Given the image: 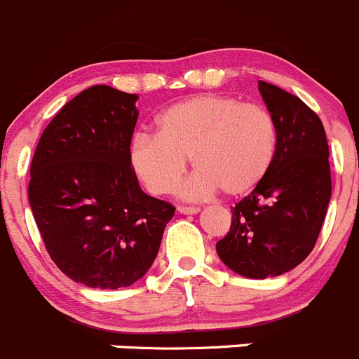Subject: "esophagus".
I'll return each instance as SVG.
<instances>
[{"label":"esophagus","mask_w":359,"mask_h":359,"mask_svg":"<svg viewBox=\"0 0 359 359\" xmlns=\"http://www.w3.org/2000/svg\"><path fill=\"white\" fill-rule=\"evenodd\" d=\"M177 210H179V213H184V215H196L198 212H200V208L198 206H177Z\"/></svg>","instance_id":"esophagus-1"}]
</instances>
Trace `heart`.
Instances as JSON below:
<instances>
[{"label":"heart","instance_id":"obj_1","mask_svg":"<svg viewBox=\"0 0 359 359\" xmlns=\"http://www.w3.org/2000/svg\"><path fill=\"white\" fill-rule=\"evenodd\" d=\"M276 147V123L266 107L203 93L159 112L156 133L133 137L130 163L146 189L158 196L179 186L191 158L196 173L180 187L184 200H201L219 189L240 198L262 182Z\"/></svg>","mask_w":359,"mask_h":359}]
</instances>
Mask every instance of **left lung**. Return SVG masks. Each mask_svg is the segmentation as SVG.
<instances>
[{
  "instance_id": "1",
  "label": "left lung",
  "mask_w": 359,
  "mask_h": 359,
  "mask_svg": "<svg viewBox=\"0 0 359 359\" xmlns=\"http://www.w3.org/2000/svg\"><path fill=\"white\" fill-rule=\"evenodd\" d=\"M259 92L276 123V156L262 182L231 208V229L215 247L231 271L252 280L288 273L313 252L332 198L321 119L280 86L259 81Z\"/></svg>"
}]
</instances>
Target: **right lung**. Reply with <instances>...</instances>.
Returning <instances> with one entry per match:
<instances>
[{
    "mask_svg": "<svg viewBox=\"0 0 359 359\" xmlns=\"http://www.w3.org/2000/svg\"><path fill=\"white\" fill-rule=\"evenodd\" d=\"M139 95L83 90L41 133L29 205L50 257L66 276L116 290L153 266L175 206L144 193L130 163Z\"/></svg>",
    "mask_w": 359,
    "mask_h": 359,
    "instance_id": "right-lung-1",
    "label": "right lung"
}]
</instances>
